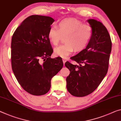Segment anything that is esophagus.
Returning a JSON list of instances; mask_svg holds the SVG:
<instances>
[{
    "mask_svg": "<svg viewBox=\"0 0 121 121\" xmlns=\"http://www.w3.org/2000/svg\"><path fill=\"white\" fill-rule=\"evenodd\" d=\"M63 64H64V65L65 63L66 62V59H63Z\"/></svg>",
    "mask_w": 121,
    "mask_h": 121,
    "instance_id": "esophagus-1",
    "label": "esophagus"
}]
</instances>
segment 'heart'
Instances as JSON below:
<instances>
[{
  "instance_id": "b5f03b06",
  "label": "heart",
  "mask_w": 121,
  "mask_h": 121,
  "mask_svg": "<svg viewBox=\"0 0 121 121\" xmlns=\"http://www.w3.org/2000/svg\"><path fill=\"white\" fill-rule=\"evenodd\" d=\"M93 34L92 27L88 24L75 19L62 20L56 26L50 27L48 32V37L53 45H58L64 37L65 43L56 48L54 54L62 58H66L75 49L81 51L86 48L90 42Z\"/></svg>"
}]
</instances>
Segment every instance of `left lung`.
Segmentation results:
<instances>
[{
    "instance_id": "obj_1",
    "label": "left lung",
    "mask_w": 121,
    "mask_h": 121,
    "mask_svg": "<svg viewBox=\"0 0 121 121\" xmlns=\"http://www.w3.org/2000/svg\"><path fill=\"white\" fill-rule=\"evenodd\" d=\"M92 27L90 42L71 59L79 64L69 62L65 65L70 73L66 77V88L72 95L84 97L94 92L107 75L112 43L110 36L103 24L97 20H87Z\"/></svg>"
}]
</instances>
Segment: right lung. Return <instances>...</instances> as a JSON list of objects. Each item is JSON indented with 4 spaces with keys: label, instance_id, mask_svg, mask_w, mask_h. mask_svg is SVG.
Masks as SVG:
<instances>
[{
    "label": "right lung",
    "instance_id": "1",
    "mask_svg": "<svg viewBox=\"0 0 121 121\" xmlns=\"http://www.w3.org/2000/svg\"><path fill=\"white\" fill-rule=\"evenodd\" d=\"M54 21L48 16H29L12 37L13 72L24 90L33 95H43L49 91L52 78L63 68L60 57H50L53 49L48 32Z\"/></svg>",
    "mask_w": 121,
    "mask_h": 121
}]
</instances>
